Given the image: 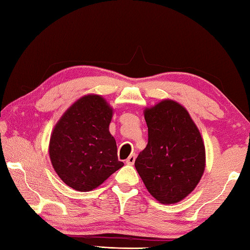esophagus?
<instances>
[{
    "label": "esophagus",
    "mask_w": 250,
    "mask_h": 250,
    "mask_svg": "<svg viewBox=\"0 0 250 250\" xmlns=\"http://www.w3.org/2000/svg\"><path fill=\"white\" fill-rule=\"evenodd\" d=\"M135 161V154H131L128 159L125 160V163L128 164V166H132Z\"/></svg>",
    "instance_id": "esophagus-1"
}]
</instances>
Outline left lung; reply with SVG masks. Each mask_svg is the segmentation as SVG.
I'll return each mask as SVG.
<instances>
[{
	"instance_id": "8db88e82",
	"label": "left lung",
	"mask_w": 250,
	"mask_h": 250,
	"mask_svg": "<svg viewBox=\"0 0 250 250\" xmlns=\"http://www.w3.org/2000/svg\"><path fill=\"white\" fill-rule=\"evenodd\" d=\"M143 113L149 141L134 167L156 201L179 203L194 191L205 170L201 132L188 110L175 100H161Z\"/></svg>"
}]
</instances>
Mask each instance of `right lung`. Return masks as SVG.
<instances>
[{
  "instance_id": "obj_1",
  "label": "right lung",
  "mask_w": 250,
  "mask_h": 250,
  "mask_svg": "<svg viewBox=\"0 0 250 250\" xmlns=\"http://www.w3.org/2000/svg\"><path fill=\"white\" fill-rule=\"evenodd\" d=\"M113 108L104 97L83 96L62 113L50 134L48 153L55 172L78 192L97 188L124 167L109 131Z\"/></svg>"
}]
</instances>
